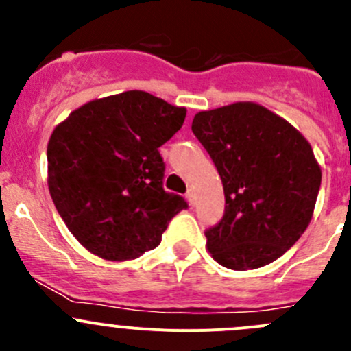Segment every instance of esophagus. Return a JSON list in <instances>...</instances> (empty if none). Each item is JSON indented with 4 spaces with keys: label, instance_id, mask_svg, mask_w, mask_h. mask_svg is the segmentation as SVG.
Instances as JSON below:
<instances>
[{
    "label": "esophagus",
    "instance_id": "1",
    "mask_svg": "<svg viewBox=\"0 0 351 351\" xmlns=\"http://www.w3.org/2000/svg\"><path fill=\"white\" fill-rule=\"evenodd\" d=\"M186 200H189L190 205H195V192H193V189H190L186 192Z\"/></svg>",
    "mask_w": 351,
    "mask_h": 351
}]
</instances>
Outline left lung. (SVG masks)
I'll list each match as a JSON object with an SVG mask.
<instances>
[{
    "mask_svg": "<svg viewBox=\"0 0 351 351\" xmlns=\"http://www.w3.org/2000/svg\"><path fill=\"white\" fill-rule=\"evenodd\" d=\"M192 130L224 186V217L205 232L210 256L239 271L280 258L307 229L319 193L309 141L254 101L198 112Z\"/></svg>",
    "mask_w": 351,
    "mask_h": 351,
    "instance_id": "1",
    "label": "left lung"
}]
</instances>
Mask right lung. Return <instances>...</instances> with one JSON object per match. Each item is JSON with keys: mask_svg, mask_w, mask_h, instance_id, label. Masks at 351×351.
<instances>
[{"mask_svg": "<svg viewBox=\"0 0 351 351\" xmlns=\"http://www.w3.org/2000/svg\"><path fill=\"white\" fill-rule=\"evenodd\" d=\"M186 108L141 90L95 98L56 125L47 185L71 234L108 261L136 260L161 243L186 208L162 189L158 147L183 125Z\"/></svg>", "mask_w": 351, "mask_h": 351, "instance_id": "obj_1", "label": "right lung"}]
</instances>
